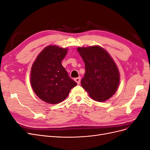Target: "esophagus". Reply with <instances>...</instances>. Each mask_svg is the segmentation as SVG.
Here are the masks:
<instances>
[{
	"instance_id": "1",
	"label": "esophagus",
	"mask_w": 150,
	"mask_h": 150,
	"mask_svg": "<svg viewBox=\"0 0 150 150\" xmlns=\"http://www.w3.org/2000/svg\"><path fill=\"white\" fill-rule=\"evenodd\" d=\"M74 81L77 83L78 84H79L81 83V78L80 77H78V78H76L74 79Z\"/></svg>"
}]
</instances>
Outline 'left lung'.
<instances>
[{
	"label": "left lung",
	"mask_w": 150,
	"mask_h": 150,
	"mask_svg": "<svg viewBox=\"0 0 150 150\" xmlns=\"http://www.w3.org/2000/svg\"><path fill=\"white\" fill-rule=\"evenodd\" d=\"M85 64V74L81 83L94 100L110 99L118 88L120 72L109 53L99 46L77 49Z\"/></svg>",
	"instance_id": "1"
}]
</instances>
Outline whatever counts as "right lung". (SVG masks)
Returning a JSON list of instances; mask_svg holds the SVG:
<instances>
[{
    "instance_id": "right-lung-1",
    "label": "right lung",
    "mask_w": 150,
    "mask_h": 150,
    "mask_svg": "<svg viewBox=\"0 0 150 150\" xmlns=\"http://www.w3.org/2000/svg\"><path fill=\"white\" fill-rule=\"evenodd\" d=\"M67 49L50 45L38 56L30 71V83L35 94L49 104L64 101L77 85L61 64Z\"/></svg>"
}]
</instances>
